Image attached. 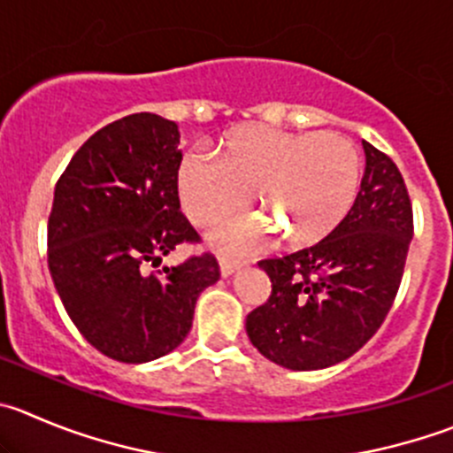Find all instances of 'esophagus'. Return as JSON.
Returning a JSON list of instances; mask_svg holds the SVG:
<instances>
[{
    "label": "esophagus",
    "instance_id": "esophagus-1",
    "mask_svg": "<svg viewBox=\"0 0 453 453\" xmlns=\"http://www.w3.org/2000/svg\"><path fill=\"white\" fill-rule=\"evenodd\" d=\"M238 269H240V262L226 260V257L219 260V273H222V278H229V275H234Z\"/></svg>",
    "mask_w": 453,
    "mask_h": 453
}]
</instances>
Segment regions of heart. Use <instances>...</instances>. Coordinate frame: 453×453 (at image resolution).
<instances>
[{"label": "heart", "instance_id": "b5f03b06", "mask_svg": "<svg viewBox=\"0 0 453 453\" xmlns=\"http://www.w3.org/2000/svg\"><path fill=\"white\" fill-rule=\"evenodd\" d=\"M360 155L338 133H294L271 127L238 128L224 140L219 157L193 149L178 166V196L188 219L219 222L251 200L291 244L329 235L358 196ZM273 235L260 215H238L213 234L222 251H260Z\"/></svg>", "mask_w": 453, "mask_h": 453}]
</instances>
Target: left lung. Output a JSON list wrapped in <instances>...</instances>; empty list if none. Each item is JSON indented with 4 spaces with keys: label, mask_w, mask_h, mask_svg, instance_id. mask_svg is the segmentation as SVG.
<instances>
[{
    "label": "left lung",
    "mask_w": 453,
    "mask_h": 453,
    "mask_svg": "<svg viewBox=\"0 0 453 453\" xmlns=\"http://www.w3.org/2000/svg\"><path fill=\"white\" fill-rule=\"evenodd\" d=\"M360 191L320 242L260 260L271 296L247 316L253 347L280 367L313 372L369 342L398 294L413 235L407 187L394 159L363 142Z\"/></svg>",
    "instance_id": "obj_1"
}]
</instances>
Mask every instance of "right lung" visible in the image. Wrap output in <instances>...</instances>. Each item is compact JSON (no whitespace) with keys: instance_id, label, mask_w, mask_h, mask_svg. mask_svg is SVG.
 I'll return each mask as SVG.
<instances>
[{"instance_id":"right-lung-1","label":"right lung","mask_w":453,"mask_h":453,"mask_svg":"<svg viewBox=\"0 0 453 453\" xmlns=\"http://www.w3.org/2000/svg\"><path fill=\"white\" fill-rule=\"evenodd\" d=\"M178 124L135 113L80 146L55 184L49 271L80 334L137 365L182 344L200 294L219 278L213 253L146 273L200 235L180 211Z\"/></svg>"}]
</instances>
